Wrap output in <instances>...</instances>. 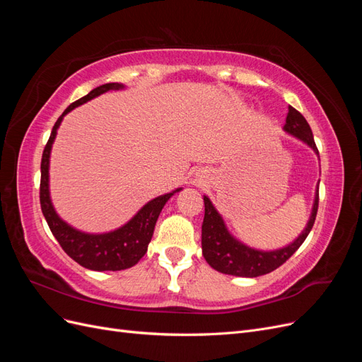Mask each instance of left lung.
Here are the masks:
<instances>
[{"label":"left lung","instance_id":"1","mask_svg":"<svg viewBox=\"0 0 362 362\" xmlns=\"http://www.w3.org/2000/svg\"><path fill=\"white\" fill-rule=\"evenodd\" d=\"M284 129H286L287 133L303 140L306 145H310L317 154H319V149L315 146L313 131L308 122H306V119L291 105L288 107V115ZM204 204L205 214L202 222V255L208 264L214 270L225 273V275L255 278L266 275V273H270L279 266H282L305 242V238L308 237L310 231L313 229L317 210H319V190L315 193L311 218L308 225H306L305 231L287 247L272 252L257 250L240 243L238 240H235L228 233V229L225 228L223 223V218L216 211V208L206 196H204Z\"/></svg>","mask_w":362,"mask_h":362}]
</instances>
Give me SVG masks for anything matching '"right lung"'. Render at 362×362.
I'll list each match as a JSON object with an SVG mask.
<instances>
[{
    "instance_id": "right-lung-1",
    "label": "right lung",
    "mask_w": 362,
    "mask_h": 362,
    "mask_svg": "<svg viewBox=\"0 0 362 362\" xmlns=\"http://www.w3.org/2000/svg\"><path fill=\"white\" fill-rule=\"evenodd\" d=\"M122 84L119 83H107L100 87H96L90 93L76 100L72 103L63 115L57 119V122L54 124L51 136L47 141L45 149H43L42 161H40V208L42 213L47 218V223L51 229L52 235L56 237L62 249L66 254L78 262L80 266L90 269V270H124L128 267H133L140 261V258L146 254L148 245L154 234V228L157 218L163 210L164 204L173 193L180 192L181 189H177L172 193L158 196V198L152 199L148 202L141 210L131 218V221L124 225L122 228L116 229L113 233L108 234H84L76 231V229L71 228L68 223H64L62 218L54 211L51 199H49V190H48V164H49V152L52 141L56 139L57 128L62 122L63 116L69 113L72 108L78 107L87 101H90L92 98L101 95L107 90H116L122 89Z\"/></svg>"
}]
</instances>
